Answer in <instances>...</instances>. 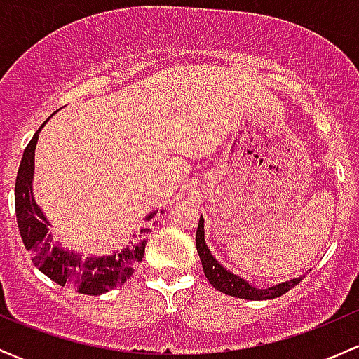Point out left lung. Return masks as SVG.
Masks as SVG:
<instances>
[{"instance_id":"8db88e82","label":"left lung","mask_w":359,"mask_h":359,"mask_svg":"<svg viewBox=\"0 0 359 359\" xmlns=\"http://www.w3.org/2000/svg\"><path fill=\"white\" fill-rule=\"evenodd\" d=\"M196 250L200 253L203 273H205L206 280L210 281L215 290L226 293V295L238 297V299H247V300H269L281 297L283 293L292 290L295 285H299L302 281L304 276L293 278L290 281H285V283H278L274 287L269 288H255L245 281L243 278H240L238 274L231 273L226 267H222V264L212 255L208 245L205 241V219L203 215L200 217V222H198V231H196Z\"/></svg>"}]
</instances>
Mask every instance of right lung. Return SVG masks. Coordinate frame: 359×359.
Wrapping results in <instances>:
<instances>
[{
  "label": "right lung",
  "mask_w": 359,
  "mask_h": 359,
  "mask_svg": "<svg viewBox=\"0 0 359 359\" xmlns=\"http://www.w3.org/2000/svg\"><path fill=\"white\" fill-rule=\"evenodd\" d=\"M45 123L39 126L25 147L15 180V213L24 247L31 253L34 266L57 285L69 287L71 290L85 295H102L114 290L132 276L133 266L142 260L147 234L151 233V229L144 227L137 236L133 234L135 241L104 257L83 259L81 253L69 252L55 245L52 233H48L50 222L46 220L43 210L36 205L32 194L34 149ZM154 215L156 212L149 213L146 220H151Z\"/></svg>",
  "instance_id": "add662e5"
}]
</instances>
